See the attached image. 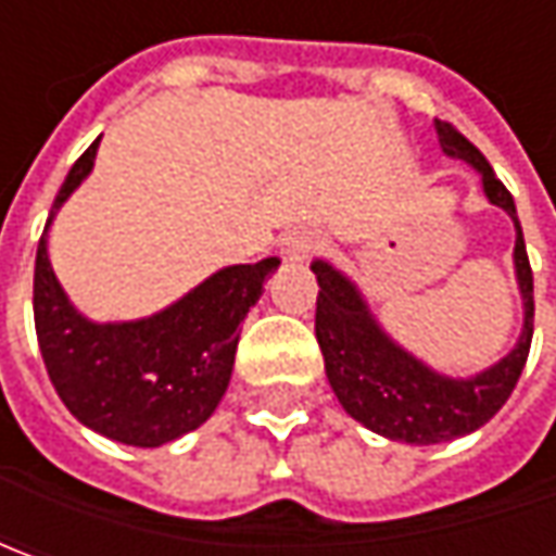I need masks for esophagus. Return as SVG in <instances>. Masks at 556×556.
<instances>
[{
	"instance_id": "obj_1",
	"label": "esophagus",
	"mask_w": 556,
	"mask_h": 556,
	"mask_svg": "<svg viewBox=\"0 0 556 556\" xmlns=\"http://www.w3.org/2000/svg\"><path fill=\"white\" fill-rule=\"evenodd\" d=\"M321 250V238L315 235V231H290L281 238V256L290 260V263H303V260H309L312 253H318Z\"/></svg>"
}]
</instances>
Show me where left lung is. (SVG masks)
<instances>
[{
	"mask_svg": "<svg viewBox=\"0 0 556 556\" xmlns=\"http://www.w3.org/2000/svg\"><path fill=\"white\" fill-rule=\"evenodd\" d=\"M437 136L448 157L470 163L480 173L489 203L502 206L514 219L517 228L514 268L523 296V333L517 346L477 377H445L427 368L420 358L405 353L387 337V331L374 321L365 296L343 271H337L325 260L312 263V271L321 288L315 303V337L325 355V371L331 380L333 395L340 399L346 415L355 417L358 424H365L380 437L408 445H437V442L467 437L498 415V408L510 399L523 374L532 346V315H535L532 268H529L523 228L517 219L510 191L492 173L480 148L464 139L452 123L437 119Z\"/></svg>",
	"mask_w": 556,
	"mask_h": 556,
	"instance_id": "obj_1",
	"label": "left lung"
}]
</instances>
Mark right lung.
Segmentation results:
<instances>
[{
  "label": "right lung",
  "instance_id": "right-lung-1",
  "mask_svg": "<svg viewBox=\"0 0 556 556\" xmlns=\"http://www.w3.org/2000/svg\"><path fill=\"white\" fill-rule=\"evenodd\" d=\"M98 141L71 166L36 247V340L54 390L79 424L114 442L157 448L216 412L235 368L238 328L278 260L219 268L151 318L89 321L58 285L46 235L61 203L92 173Z\"/></svg>",
  "mask_w": 556,
  "mask_h": 556
}]
</instances>
